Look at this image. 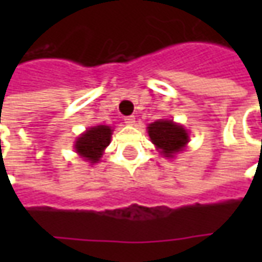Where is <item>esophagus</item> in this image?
<instances>
[{"label": "esophagus", "instance_id": "1", "mask_svg": "<svg viewBox=\"0 0 262 262\" xmlns=\"http://www.w3.org/2000/svg\"><path fill=\"white\" fill-rule=\"evenodd\" d=\"M135 122H136V119H135V116H133V115H130V116H125L126 125H135Z\"/></svg>", "mask_w": 262, "mask_h": 262}]
</instances>
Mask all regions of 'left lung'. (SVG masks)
<instances>
[{
	"instance_id": "1",
	"label": "left lung",
	"mask_w": 262,
	"mask_h": 262,
	"mask_svg": "<svg viewBox=\"0 0 262 262\" xmlns=\"http://www.w3.org/2000/svg\"><path fill=\"white\" fill-rule=\"evenodd\" d=\"M147 129L151 142L161 150L164 157H172V154L181 151L188 143V133L184 127L171 120H157Z\"/></svg>"
}]
</instances>
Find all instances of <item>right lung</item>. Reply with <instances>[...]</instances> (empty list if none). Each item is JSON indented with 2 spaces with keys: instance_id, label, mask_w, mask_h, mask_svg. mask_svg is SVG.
Wrapping results in <instances>:
<instances>
[{
  "instance_id": "add662e5",
  "label": "right lung",
  "mask_w": 262,
  "mask_h": 262,
  "mask_svg": "<svg viewBox=\"0 0 262 262\" xmlns=\"http://www.w3.org/2000/svg\"><path fill=\"white\" fill-rule=\"evenodd\" d=\"M111 135L112 130L109 126L101 125L91 127L78 137L75 143V150L81 157H84L91 163H97L102 156L103 148L111 142Z\"/></svg>"
}]
</instances>
